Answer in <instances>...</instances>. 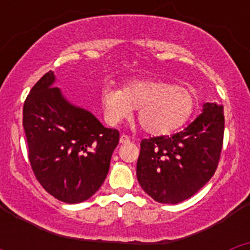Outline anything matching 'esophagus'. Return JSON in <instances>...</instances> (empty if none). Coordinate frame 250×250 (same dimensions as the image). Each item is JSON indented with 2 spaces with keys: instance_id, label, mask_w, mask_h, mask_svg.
Instances as JSON below:
<instances>
[{
  "instance_id": "esophagus-1",
  "label": "esophagus",
  "mask_w": 250,
  "mask_h": 250,
  "mask_svg": "<svg viewBox=\"0 0 250 250\" xmlns=\"http://www.w3.org/2000/svg\"><path fill=\"white\" fill-rule=\"evenodd\" d=\"M130 143V138L127 135H125V134H123V135L120 136V144H129Z\"/></svg>"
}]
</instances>
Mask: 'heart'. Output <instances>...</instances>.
I'll return each mask as SVG.
<instances>
[{"label":"heart","instance_id":"1","mask_svg":"<svg viewBox=\"0 0 250 250\" xmlns=\"http://www.w3.org/2000/svg\"><path fill=\"white\" fill-rule=\"evenodd\" d=\"M106 121L118 125L138 109V123L151 135H167L187 123L195 110V96L187 87L160 80L130 81L123 90L105 86L100 95Z\"/></svg>","mask_w":250,"mask_h":250}]
</instances>
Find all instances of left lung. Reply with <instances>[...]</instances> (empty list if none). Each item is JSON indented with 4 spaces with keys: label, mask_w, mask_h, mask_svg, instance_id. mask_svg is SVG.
Instances as JSON below:
<instances>
[{
    "label": "left lung",
    "mask_w": 250,
    "mask_h": 250,
    "mask_svg": "<svg viewBox=\"0 0 250 250\" xmlns=\"http://www.w3.org/2000/svg\"><path fill=\"white\" fill-rule=\"evenodd\" d=\"M223 136V106L204 104L202 114L183 131L141 140L139 184L159 203L178 204L190 198L215 173Z\"/></svg>",
    "instance_id": "8db88e82"
}]
</instances>
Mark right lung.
I'll use <instances>...</instances> for the list:
<instances>
[{
	"label": "right lung",
	"mask_w": 250,
	"mask_h": 250,
	"mask_svg": "<svg viewBox=\"0 0 250 250\" xmlns=\"http://www.w3.org/2000/svg\"><path fill=\"white\" fill-rule=\"evenodd\" d=\"M28 159L48 194L68 204L91 198L109 173L119 131L107 129L90 111L68 103L48 71L23 104Z\"/></svg>",
	"instance_id": "add662e5"
}]
</instances>
